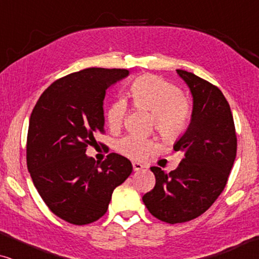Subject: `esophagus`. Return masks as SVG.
Here are the masks:
<instances>
[{
    "label": "esophagus",
    "mask_w": 259,
    "mask_h": 259,
    "mask_svg": "<svg viewBox=\"0 0 259 259\" xmlns=\"http://www.w3.org/2000/svg\"><path fill=\"white\" fill-rule=\"evenodd\" d=\"M132 165H133V169H134V171H141V169L144 168V166L141 165L140 162L133 161V162H132Z\"/></svg>",
    "instance_id": "34e87169"
}]
</instances>
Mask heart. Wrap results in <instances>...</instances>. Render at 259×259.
<instances>
[{
    "label": "heart",
    "instance_id": "1",
    "mask_svg": "<svg viewBox=\"0 0 259 259\" xmlns=\"http://www.w3.org/2000/svg\"><path fill=\"white\" fill-rule=\"evenodd\" d=\"M134 107L145 109L153 115L154 128L162 139L173 140L185 131L191 116V106L175 83L153 75H143L133 81L130 88ZM127 113V101L116 98L106 113L112 130L121 127ZM154 147L153 141L128 134L119 141L118 148L123 154L141 159Z\"/></svg>",
    "mask_w": 259,
    "mask_h": 259
}]
</instances>
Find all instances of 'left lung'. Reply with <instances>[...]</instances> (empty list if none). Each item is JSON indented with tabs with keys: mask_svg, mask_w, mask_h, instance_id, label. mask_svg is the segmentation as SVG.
<instances>
[{
	"mask_svg": "<svg viewBox=\"0 0 259 259\" xmlns=\"http://www.w3.org/2000/svg\"><path fill=\"white\" fill-rule=\"evenodd\" d=\"M193 97L191 122L175 144L183 153L169 173L152 166L153 190L143 201L152 215L168 224L199 217L223 192L237 153V137L230 105L218 87L186 70L177 69Z\"/></svg>",
	"mask_w": 259,
	"mask_h": 259,
	"instance_id": "left-lung-1",
	"label": "left lung"
}]
</instances>
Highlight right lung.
<instances>
[{
	"instance_id": "right-lung-1",
	"label": "right lung",
	"mask_w": 259,
	"mask_h": 259,
	"mask_svg": "<svg viewBox=\"0 0 259 259\" xmlns=\"http://www.w3.org/2000/svg\"><path fill=\"white\" fill-rule=\"evenodd\" d=\"M127 69L87 68L56 80L31 112L27 166L38 194L53 213L74 225L101 218L112 193L132 173L128 159L109 153L102 162L87 157L88 145L104 133L106 91Z\"/></svg>"
}]
</instances>
